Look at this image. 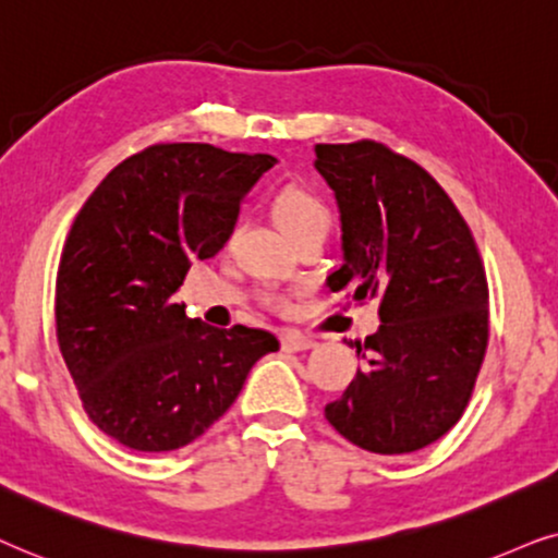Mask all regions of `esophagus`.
<instances>
[{"label": "esophagus", "mask_w": 558, "mask_h": 558, "mask_svg": "<svg viewBox=\"0 0 558 558\" xmlns=\"http://www.w3.org/2000/svg\"><path fill=\"white\" fill-rule=\"evenodd\" d=\"M280 347L286 352H303V349H314L316 341L301 331H283L280 333Z\"/></svg>", "instance_id": "1"}]
</instances>
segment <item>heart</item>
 Listing matches in <instances>:
<instances>
[{
	"instance_id": "obj_1",
	"label": "heart",
	"mask_w": 558,
	"mask_h": 558,
	"mask_svg": "<svg viewBox=\"0 0 558 558\" xmlns=\"http://www.w3.org/2000/svg\"><path fill=\"white\" fill-rule=\"evenodd\" d=\"M272 211L280 229H283L291 240H299L301 234L316 232V229L326 232L331 225V214L326 209V204L314 191L303 189V185H286V189L275 196ZM270 303L275 308L288 306V301L280 299V295L270 299Z\"/></svg>"
}]
</instances>
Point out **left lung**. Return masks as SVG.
Listing matches in <instances>:
<instances>
[{
	"label": "left lung",
	"instance_id": "obj_1",
	"mask_svg": "<svg viewBox=\"0 0 558 558\" xmlns=\"http://www.w3.org/2000/svg\"><path fill=\"white\" fill-rule=\"evenodd\" d=\"M341 214L344 265L326 286L380 301L367 365L324 408L373 454H411L462 418L489 337L487 278L472 229L436 178L375 140L316 145Z\"/></svg>",
	"mask_w": 558,
	"mask_h": 558
}]
</instances>
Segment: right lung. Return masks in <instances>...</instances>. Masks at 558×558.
<instances>
[{
	"label": "right lung",
	"mask_w": 558,
	"mask_h": 558,
	"mask_svg": "<svg viewBox=\"0 0 558 558\" xmlns=\"http://www.w3.org/2000/svg\"><path fill=\"white\" fill-rule=\"evenodd\" d=\"M272 155L160 143L122 160L81 206L56 278V333L81 405L135 451L196 441L280 341L185 316L173 293L234 232Z\"/></svg>",
	"instance_id": "1"
}]
</instances>
